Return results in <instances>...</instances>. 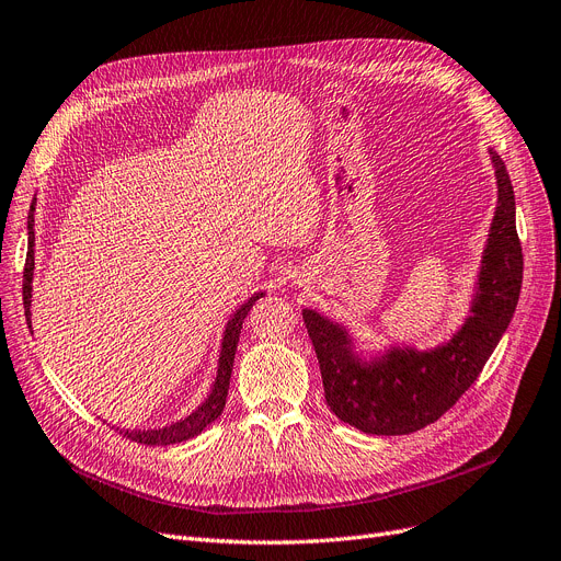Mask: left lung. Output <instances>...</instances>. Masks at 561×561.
<instances>
[{
    "mask_svg": "<svg viewBox=\"0 0 561 561\" xmlns=\"http://www.w3.org/2000/svg\"><path fill=\"white\" fill-rule=\"evenodd\" d=\"M489 157L497 203L468 314L447 340L430 350L407 342L377 350L358 342L346 324L317 308H304L327 404L337 420L365 434H411L438 420L474 383L512 322L523 283L516 198L500 154L489 148Z\"/></svg>",
    "mask_w": 561,
    "mask_h": 561,
    "instance_id": "8db88e82",
    "label": "left lung"
}]
</instances>
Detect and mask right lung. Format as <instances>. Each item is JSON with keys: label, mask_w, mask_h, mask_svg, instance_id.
<instances>
[{"label": "right lung", "mask_w": 561, "mask_h": 561, "mask_svg": "<svg viewBox=\"0 0 561 561\" xmlns=\"http://www.w3.org/2000/svg\"><path fill=\"white\" fill-rule=\"evenodd\" d=\"M34 211H36V196L30 207V217H26V230H30V249H26V262H24V280H22V301H24V314L26 324L32 329V297H34V270H36V234H34ZM266 291H255L251 299H247L232 314L224 327L221 335V350H219V363H217V377L211 381V388L203 402L190 413L167 426H154V430H118L123 436L135 443L144 445H173L190 440L205 432L207 426L215 422L226 407V397L230 388V375H232V363L237 354V342L239 333H242V324L257 299H262ZM34 333V331H32Z\"/></svg>", "instance_id": "right-lung-1"}]
</instances>
